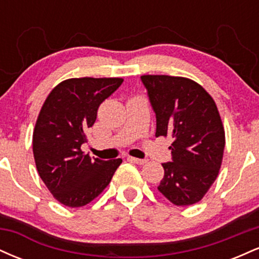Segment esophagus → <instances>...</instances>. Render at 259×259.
Listing matches in <instances>:
<instances>
[{
    "label": "esophagus",
    "mask_w": 259,
    "mask_h": 259,
    "mask_svg": "<svg viewBox=\"0 0 259 259\" xmlns=\"http://www.w3.org/2000/svg\"><path fill=\"white\" fill-rule=\"evenodd\" d=\"M130 160V162H133V163H136V164H139V165H144V164H146V162L147 160L146 159H140V158H135V157H129V158H127Z\"/></svg>",
    "instance_id": "esophagus-1"
}]
</instances>
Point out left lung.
Returning a JSON list of instances; mask_svg holds the SVG:
<instances>
[{
    "mask_svg": "<svg viewBox=\"0 0 259 259\" xmlns=\"http://www.w3.org/2000/svg\"><path fill=\"white\" fill-rule=\"evenodd\" d=\"M156 113V136H171L173 162L163 163L158 191L175 206L197 203L222 167L225 132L214 100L189 78L142 75Z\"/></svg>",
    "mask_w": 259,
    "mask_h": 259,
    "instance_id": "obj_1",
    "label": "left lung"
}]
</instances>
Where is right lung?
Masks as SVG:
<instances>
[{"label": "right lung", "instance_id": "1", "mask_svg": "<svg viewBox=\"0 0 259 259\" xmlns=\"http://www.w3.org/2000/svg\"><path fill=\"white\" fill-rule=\"evenodd\" d=\"M121 82V78L88 76L63 80L41 107L32 133L35 164L45 185L64 206L78 208L94 201L123 162L91 159L81 151L100 105Z\"/></svg>", "mask_w": 259, "mask_h": 259}]
</instances>
